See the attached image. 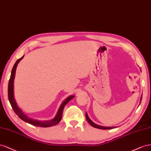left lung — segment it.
<instances>
[{
	"instance_id": "left-lung-1",
	"label": "left lung",
	"mask_w": 151,
	"mask_h": 151,
	"mask_svg": "<svg viewBox=\"0 0 151 151\" xmlns=\"http://www.w3.org/2000/svg\"><path fill=\"white\" fill-rule=\"evenodd\" d=\"M142 96L141 98H140V102H141V101H142ZM85 116H86V118H87V120L88 121V122L94 128H99V129H102V130H109V129H113V128H116V127H103V126H101V125H98V124L94 123L92 121V120L90 119V118L88 117V116L87 113H86Z\"/></svg>"
}]
</instances>
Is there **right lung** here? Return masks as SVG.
<instances>
[{
    "label": "right lung",
    "mask_w": 151,
    "mask_h": 151,
    "mask_svg": "<svg viewBox=\"0 0 151 151\" xmlns=\"http://www.w3.org/2000/svg\"><path fill=\"white\" fill-rule=\"evenodd\" d=\"M23 58H24V55L22 58H21L20 59L17 60L13 68L12 69L11 75L9 81V84H8L9 101L10 104L12 107V109H13L14 113L18 115L19 116V118L22 119L23 121L27 122L29 124H31L32 125L40 127H50L54 126L58 123H59L60 121L61 120L62 114H63V112L64 106L66 105V104H68L69 101L75 97V96L71 95V96L67 97L66 99L63 102L61 105L59 107L56 115H55V116L53 119H50V120H47V121H40V120L34 119L33 118L28 117L27 114H26L24 113H23V111L21 110V108H19L18 104H17L15 98H14V80L15 78L16 68H17V66H18L19 62Z\"/></svg>",
    "instance_id": "add662e5"
}]
</instances>
